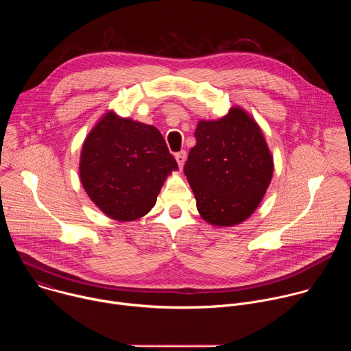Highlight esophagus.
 <instances>
[{
  "label": "esophagus",
  "instance_id": "esophagus-1",
  "mask_svg": "<svg viewBox=\"0 0 351 351\" xmlns=\"http://www.w3.org/2000/svg\"><path fill=\"white\" fill-rule=\"evenodd\" d=\"M186 157H187L186 152H179V153L175 154V158H176V162H178L179 168H183V165L186 162Z\"/></svg>",
  "mask_w": 351,
  "mask_h": 351
}]
</instances>
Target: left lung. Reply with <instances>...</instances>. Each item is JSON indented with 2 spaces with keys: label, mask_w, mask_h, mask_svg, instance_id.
Instances as JSON below:
<instances>
[{
  "label": "left lung",
  "mask_w": 351,
  "mask_h": 351,
  "mask_svg": "<svg viewBox=\"0 0 351 351\" xmlns=\"http://www.w3.org/2000/svg\"><path fill=\"white\" fill-rule=\"evenodd\" d=\"M184 164L198 214L213 226L244 222L260 206L274 158L256 119L240 107L217 121H199Z\"/></svg>",
  "instance_id": "left-lung-1"
}]
</instances>
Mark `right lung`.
I'll list each match as a JSON object with an SVG mask.
<instances>
[{
  "mask_svg": "<svg viewBox=\"0 0 351 351\" xmlns=\"http://www.w3.org/2000/svg\"><path fill=\"white\" fill-rule=\"evenodd\" d=\"M178 164L160 130L114 111L84 138L79 173L91 202L107 217L130 222L152 211Z\"/></svg>",
  "mask_w": 351,
  "mask_h": 351,
  "instance_id": "right-lung-1",
  "label": "right lung"
}]
</instances>
